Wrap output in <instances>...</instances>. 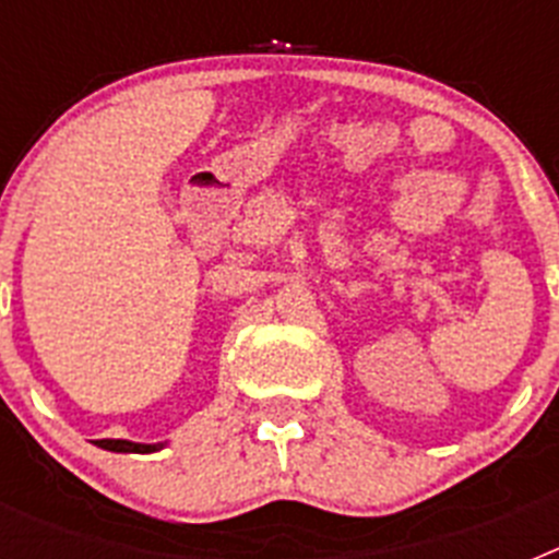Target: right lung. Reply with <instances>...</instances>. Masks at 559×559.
I'll list each match as a JSON object with an SVG mask.
<instances>
[{"mask_svg": "<svg viewBox=\"0 0 559 559\" xmlns=\"http://www.w3.org/2000/svg\"><path fill=\"white\" fill-rule=\"evenodd\" d=\"M95 445L114 453H153L159 451V448H165L162 442L159 445H142V442H128V439H97Z\"/></svg>", "mask_w": 559, "mask_h": 559, "instance_id": "1", "label": "right lung"}]
</instances>
